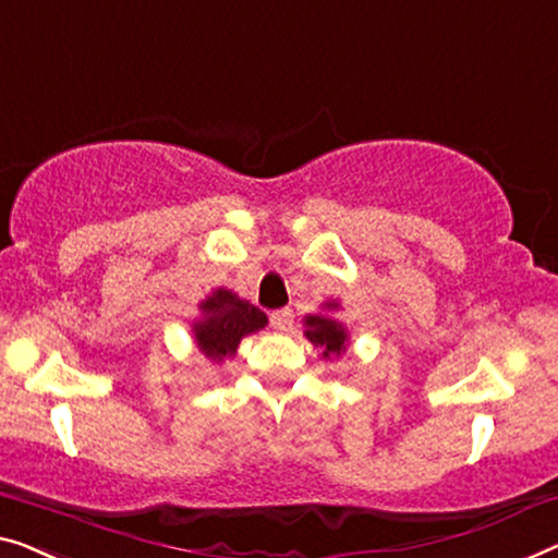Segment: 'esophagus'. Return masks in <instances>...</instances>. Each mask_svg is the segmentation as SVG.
Segmentation results:
<instances>
[{
    "mask_svg": "<svg viewBox=\"0 0 558 558\" xmlns=\"http://www.w3.org/2000/svg\"><path fill=\"white\" fill-rule=\"evenodd\" d=\"M270 326L276 330H288L290 326H293V313L288 311V307H282V311H272L270 313Z\"/></svg>",
    "mask_w": 558,
    "mask_h": 558,
    "instance_id": "1",
    "label": "esophagus"
}]
</instances>
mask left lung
I'll list each match as a JSON object with an SVG mask.
<instances>
[{"mask_svg": "<svg viewBox=\"0 0 558 558\" xmlns=\"http://www.w3.org/2000/svg\"><path fill=\"white\" fill-rule=\"evenodd\" d=\"M332 311H340L338 301H326L320 305V313H311L303 318L305 338L311 340L313 348H318L323 361L340 359L351 345V332L338 318H332Z\"/></svg>", "mask_w": 558, "mask_h": 558, "instance_id": "left-lung-1", "label": "left lung"}]
</instances>
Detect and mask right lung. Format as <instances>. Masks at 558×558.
Returning a JSON list of instances; mask_svg holds the SVG:
<instances>
[{"label": "right lung", "mask_w": 558, "mask_h": 558, "mask_svg": "<svg viewBox=\"0 0 558 558\" xmlns=\"http://www.w3.org/2000/svg\"><path fill=\"white\" fill-rule=\"evenodd\" d=\"M268 326V315L251 301H243L228 288H215L205 301L197 303V318L190 323V332L197 351L213 363L235 359L240 340Z\"/></svg>", "instance_id": "1"}]
</instances>
